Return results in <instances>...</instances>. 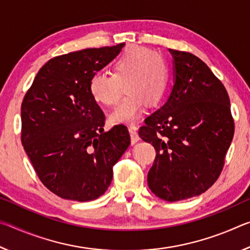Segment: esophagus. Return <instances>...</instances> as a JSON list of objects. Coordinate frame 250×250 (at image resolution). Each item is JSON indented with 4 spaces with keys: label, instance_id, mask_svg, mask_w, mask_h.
Here are the masks:
<instances>
[{
    "label": "esophagus",
    "instance_id": "1",
    "mask_svg": "<svg viewBox=\"0 0 250 250\" xmlns=\"http://www.w3.org/2000/svg\"><path fill=\"white\" fill-rule=\"evenodd\" d=\"M129 132L131 137V143H132V145H134V143H137L139 140H140V138H139V134H138L137 125H130Z\"/></svg>",
    "mask_w": 250,
    "mask_h": 250
}]
</instances>
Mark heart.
Listing matches in <instances>:
<instances>
[{"mask_svg":"<svg viewBox=\"0 0 250 250\" xmlns=\"http://www.w3.org/2000/svg\"><path fill=\"white\" fill-rule=\"evenodd\" d=\"M170 68L166 59L151 49L129 46L113 64L112 75L96 71L89 79V92L95 101L107 107L116 105L125 84V99L111 115V124H131L140 117L145 104H159L167 94Z\"/></svg>","mask_w":250,"mask_h":250,"instance_id":"heart-1","label":"heart"}]
</instances>
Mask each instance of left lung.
Listing matches in <instances>:
<instances>
[{
    "label": "left lung",
    "instance_id": "left-lung-1",
    "mask_svg": "<svg viewBox=\"0 0 250 250\" xmlns=\"http://www.w3.org/2000/svg\"><path fill=\"white\" fill-rule=\"evenodd\" d=\"M174 86L139 130L156 155L147 173L152 193L167 202L201 195L218 179L234 137L229 97L195 55L170 49Z\"/></svg>",
    "mask_w": 250,
    "mask_h": 250
}]
</instances>
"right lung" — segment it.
Masks as SVG:
<instances>
[{
    "label": "right lung",
    "mask_w": 250,
    "mask_h": 250,
    "mask_svg": "<svg viewBox=\"0 0 250 250\" xmlns=\"http://www.w3.org/2000/svg\"><path fill=\"white\" fill-rule=\"evenodd\" d=\"M125 43L61 55L37 73L21 107V140L37 176L57 196L98 198L112 181V167L130 146L124 125L104 131V115L89 92L92 74Z\"/></svg>",
    "instance_id": "right-lung-1"
}]
</instances>
